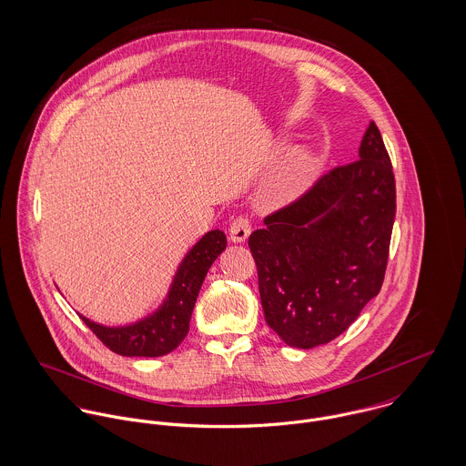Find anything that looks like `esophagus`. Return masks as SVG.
<instances>
[{
  "label": "esophagus",
  "mask_w": 466,
  "mask_h": 466,
  "mask_svg": "<svg viewBox=\"0 0 466 466\" xmlns=\"http://www.w3.org/2000/svg\"><path fill=\"white\" fill-rule=\"evenodd\" d=\"M251 233V222L248 217L240 215L237 218H233L231 226H229V238L231 242H244Z\"/></svg>",
  "instance_id": "esophagus-1"
}]
</instances>
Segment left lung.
<instances>
[{
	"label": "left lung",
	"mask_w": 466,
	"mask_h": 466,
	"mask_svg": "<svg viewBox=\"0 0 466 466\" xmlns=\"http://www.w3.org/2000/svg\"><path fill=\"white\" fill-rule=\"evenodd\" d=\"M359 157L268 213L249 237L267 325L289 346L330 342L384 283L397 187L375 122Z\"/></svg>",
	"instance_id": "1"
}]
</instances>
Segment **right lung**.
Masks as SVG:
<instances>
[{
    "label": "right lung",
    "mask_w": 466,
    "mask_h": 466,
    "mask_svg": "<svg viewBox=\"0 0 466 466\" xmlns=\"http://www.w3.org/2000/svg\"><path fill=\"white\" fill-rule=\"evenodd\" d=\"M220 229L206 233L187 255L172 283L168 299L154 316L124 329H107L86 318L82 321L104 346L124 357H161L176 350L187 337L190 318L208 268L226 249Z\"/></svg>",
    "instance_id": "right-lung-1"
}]
</instances>
